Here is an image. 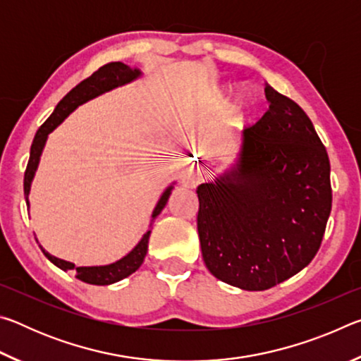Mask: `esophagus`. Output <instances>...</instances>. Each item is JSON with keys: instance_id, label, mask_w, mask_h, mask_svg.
Returning <instances> with one entry per match:
<instances>
[{"instance_id": "obj_1", "label": "esophagus", "mask_w": 361, "mask_h": 361, "mask_svg": "<svg viewBox=\"0 0 361 361\" xmlns=\"http://www.w3.org/2000/svg\"><path fill=\"white\" fill-rule=\"evenodd\" d=\"M204 173H205L204 167L197 166V164H191V166L186 167L185 172H183V178H181L183 185H185V186H191V188L197 186L199 183L202 181Z\"/></svg>"}]
</instances>
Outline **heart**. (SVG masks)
<instances>
[{
    "label": "heart",
    "mask_w": 361,
    "mask_h": 361,
    "mask_svg": "<svg viewBox=\"0 0 361 361\" xmlns=\"http://www.w3.org/2000/svg\"><path fill=\"white\" fill-rule=\"evenodd\" d=\"M232 90L228 89L226 90V95H231ZM248 111H250V100L247 95H239L237 97L235 100V105H234V116L235 119L239 121H243L248 116Z\"/></svg>",
    "instance_id": "obj_1"
}]
</instances>
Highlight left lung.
I'll list each match as a JSON object with an SVG mask.
<instances>
[{
    "instance_id": "obj_1",
    "label": "left lung",
    "mask_w": 361,
    "mask_h": 361,
    "mask_svg": "<svg viewBox=\"0 0 361 361\" xmlns=\"http://www.w3.org/2000/svg\"><path fill=\"white\" fill-rule=\"evenodd\" d=\"M269 109L234 162L197 188L202 258L218 280L262 291L314 259L331 213L329 159L302 108L266 84Z\"/></svg>"
}]
</instances>
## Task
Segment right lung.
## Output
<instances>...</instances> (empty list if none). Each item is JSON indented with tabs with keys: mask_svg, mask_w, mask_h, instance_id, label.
Here are the masks:
<instances>
[{
	"mask_svg": "<svg viewBox=\"0 0 361 361\" xmlns=\"http://www.w3.org/2000/svg\"><path fill=\"white\" fill-rule=\"evenodd\" d=\"M138 78H142V71L137 70L135 66H129L122 62L108 63L97 70L90 78L84 79L82 82H79L75 89H71L70 92L59 102V105L56 106V109H54V113L49 116V119L39 127L38 132H36L35 140L32 143V149H30V161L25 170V178H23V192H25V200H27L28 209H30V200H28L30 189H32V183L36 175V170H38L42 149H44L46 146L49 133L56 130L57 127L62 124V122L68 118V116L75 111L78 106H81L89 100L95 99V97L109 92V90H113L116 87H121V85H126L132 81H135ZM173 186H175V181L169 188H166V191L162 192L157 205L154 207V210H152L149 226L157 218L159 213L164 210L170 194L173 191ZM149 235H151V231H146V234H143L142 240L132 248V252L127 253L124 258H121L118 261L111 262V264H105V266H79L78 267L70 261H65V259L57 258V256H52L41 245L39 247L42 250V253L46 255V258L51 261L52 264H56L59 269H62L65 272L75 271L76 279L81 280V282L90 283V285H111V283L119 282L122 279L129 277L130 274L135 272L137 269L143 264L146 252H148Z\"/></svg>",
	"mask_w": 361,
	"mask_h": 361,
	"instance_id": "right-lung-1",
	"label": "right lung"
}]
</instances>
